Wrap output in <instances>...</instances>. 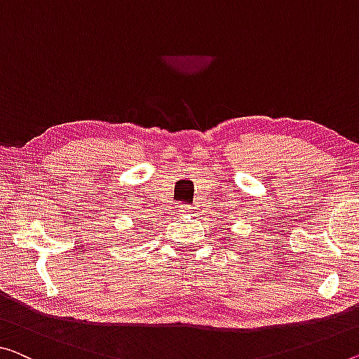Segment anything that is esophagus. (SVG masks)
<instances>
[{
  "mask_svg": "<svg viewBox=\"0 0 359 359\" xmlns=\"http://www.w3.org/2000/svg\"><path fill=\"white\" fill-rule=\"evenodd\" d=\"M192 212V207L191 205H181L180 207V213L181 215H189Z\"/></svg>",
  "mask_w": 359,
  "mask_h": 359,
  "instance_id": "obj_1",
  "label": "esophagus"
}]
</instances>
